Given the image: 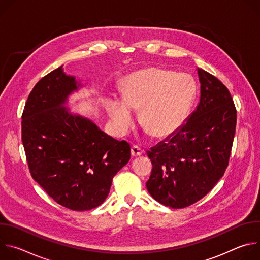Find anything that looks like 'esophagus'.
Segmentation results:
<instances>
[{
  "instance_id": "esophagus-1",
  "label": "esophagus",
  "mask_w": 260,
  "mask_h": 260,
  "mask_svg": "<svg viewBox=\"0 0 260 260\" xmlns=\"http://www.w3.org/2000/svg\"><path fill=\"white\" fill-rule=\"evenodd\" d=\"M131 152H132V156H133V157H137V156H140V155L143 154V150L141 149L140 147H138V146H136V145H134V146L132 147Z\"/></svg>"
}]
</instances>
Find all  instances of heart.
<instances>
[{
  "mask_svg": "<svg viewBox=\"0 0 260 260\" xmlns=\"http://www.w3.org/2000/svg\"><path fill=\"white\" fill-rule=\"evenodd\" d=\"M122 96L106 101L113 129L126 134L134 125V111H140L141 123L156 138L175 133L186 120L197 96V84L187 74L161 68H148L129 75L122 86Z\"/></svg>",
  "mask_w": 260,
  "mask_h": 260,
  "instance_id": "heart-1",
  "label": "heart"
}]
</instances>
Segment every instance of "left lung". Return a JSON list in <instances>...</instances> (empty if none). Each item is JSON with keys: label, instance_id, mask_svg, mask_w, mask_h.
Wrapping results in <instances>:
<instances>
[{"label": "left lung", "instance_id": "left-lung-1", "mask_svg": "<svg viewBox=\"0 0 260 260\" xmlns=\"http://www.w3.org/2000/svg\"><path fill=\"white\" fill-rule=\"evenodd\" d=\"M201 100L173 135L147 151L152 164L148 192L158 203L182 209L203 199L229 166L237 110L228 87L198 69Z\"/></svg>", "mask_w": 260, "mask_h": 260}]
</instances>
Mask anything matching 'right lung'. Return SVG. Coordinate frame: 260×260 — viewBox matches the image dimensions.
Masks as SVG:
<instances>
[{
    "label": "right lung",
    "instance_id": "obj_1",
    "mask_svg": "<svg viewBox=\"0 0 260 260\" xmlns=\"http://www.w3.org/2000/svg\"><path fill=\"white\" fill-rule=\"evenodd\" d=\"M79 85L62 67L37 83L22 112L21 140L32 179L62 207L87 211L104 203L131 147L62 107Z\"/></svg>",
    "mask_w": 260,
    "mask_h": 260
}]
</instances>
